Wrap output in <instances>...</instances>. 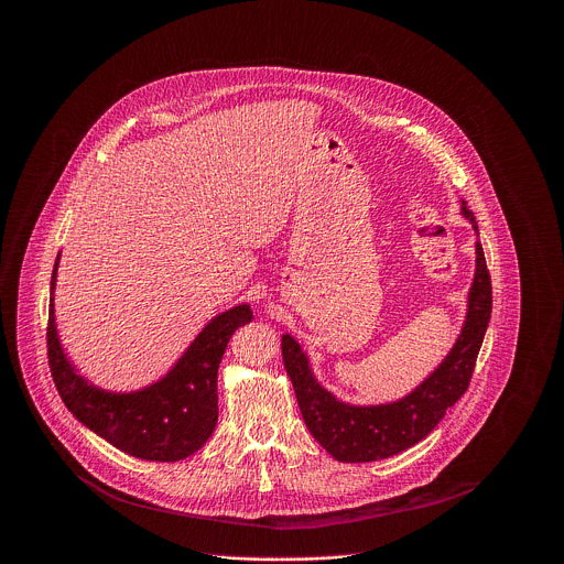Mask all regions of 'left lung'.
<instances>
[{
	"label": "left lung",
	"mask_w": 564,
	"mask_h": 564,
	"mask_svg": "<svg viewBox=\"0 0 564 564\" xmlns=\"http://www.w3.org/2000/svg\"><path fill=\"white\" fill-rule=\"evenodd\" d=\"M459 209L477 234V223L466 200H459ZM491 303L485 250L475 240V274L464 324L453 348L420 386L388 404L359 406L337 399L316 381L301 344L292 335H283V364L312 437L339 462L386 459L422 442L468 388L477 352L489 328Z\"/></svg>",
	"instance_id": "obj_1"
}]
</instances>
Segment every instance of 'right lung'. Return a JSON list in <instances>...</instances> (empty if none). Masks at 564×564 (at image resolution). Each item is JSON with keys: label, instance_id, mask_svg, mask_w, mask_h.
Returning <instances> with one entry per match:
<instances>
[{"label": "right lung", "instance_id": "right-lung-1", "mask_svg": "<svg viewBox=\"0 0 564 564\" xmlns=\"http://www.w3.org/2000/svg\"><path fill=\"white\" fill-rule=\"evenodd\" d=\"M59 254L51 276L48 305V364L53 381L77 422L107 440L118 451L149 459L178 462L194 455L218 422V364L236 328L252 321L248 303H238L214 318L196 335L178 361L158 381L116 392L91 383L68 359L55 324V283Z\"/></svg>", "mask_w": 564, "mask_h": 564}]
</instances>
